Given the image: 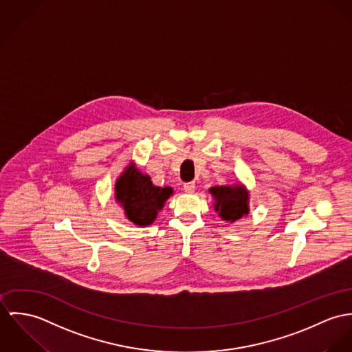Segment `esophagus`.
<instances>
[{
  "label": "esophagus",
  "instance_id": "34e87169",
  "mask_svg": "<svg viewBox=\"0 0 352 352\" xmlns=\"http://www.w3.org/2000/svg\"><path fill=\"white\" fill-rule=\"evenodd\" d=\"M184 189H185L186 193H193L195 189V182H186V184L184 185Z\"/></svg>",
  "mask_w": 352,
  "mask_h": 352
}]
</instances>
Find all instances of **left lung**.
<instances>
[{
  "mask_svg": "<svg viewBox=\"0 0 352 352\" xmlns=\"http://www.w3.org/2000/svg\"><path fill=\"white\" fill-rule=\"evenodd\" d=\"M214 199V210L224 221L234 223L247 216L248 209V190L243 185L234 186H214L209 189Z\"/></svg>",
  "mask_w": 352,
  "mask_h": 352,
  "instance_id": "left-lung-1",
  "label": "left lung"
}]
</instances>
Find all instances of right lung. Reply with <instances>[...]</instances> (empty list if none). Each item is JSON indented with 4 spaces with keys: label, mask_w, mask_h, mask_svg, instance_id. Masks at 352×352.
Returning a JSON list of instances; mask_svg holds the SVG:
<instances>
[{
    "label": "right lung",
    "mask_w": 352,
    "mask_h": 352,
    "mask_svg": "<svg viewBox=\"0 0 352 352\" xmlns=\"http://www.w3.org/2000/svg\"><path fill=\"white\" fill-rule=\"evenodd\" d=\"M115 195L126 219L139 227H146L154 223L173 189L155 186L148 174L140 173L131 163L118 177Z\"/></svg>",
    "instance_id": "1"
}]
</instances>
